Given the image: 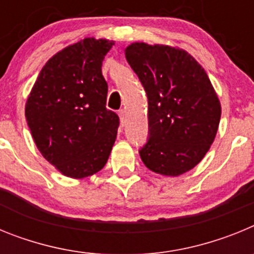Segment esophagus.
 <instances>
[{
  "instance_id": "34e87169",
  "label": "esophagus",
  "mask_w": 254,
  "mask_h": 254,
  "mask_svg": "<svg viewBox=\"0 0 254 254\" xmlns=\"http://www.w3.org/2000/svg\"><path fill=\"white\" fill-rule=\"evenodd\" d=\"M118 114H120V120H121V123H125L126 122V111L125 109H121L120 112H118Z\"/></svg>"
}]
</instances>
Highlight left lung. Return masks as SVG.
<instances>
[{
  "label": "left lung",
  "mask_w": 254,
  "mask_h": 254,
  "mask_svg": "<svg viewBox=\"0 0 254 254\" xmlns=\"http://www.w3.org/2000/svg\"><path fill=\"white\" fill-rule=\"evenodd\" d=\"M125 53L149 98L150 137L141 160L161 176L190 172L210 150L221 117L207 73L178 47L136 42Z\"/></svg>",
  "instance_id": "left-lung-1"
}]
</instances>
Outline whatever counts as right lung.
<instances>
[{
  "label": "right lung",
  "mask_w": 254,
  "mask_h": 254,
  "mask_svg": "<svg viewBox=\"0 0 254 254\" xmlns=\"http://www.w3.org/2000/svg\"><path fill=\"white\" fill-rule=\"evenodd\" d=\"M113 40L84 38L52 56L25 103L31 136L43 158L64 176L90 177L104 168L120 118L105 108L102 73Z\"/></svg>",
  "instance_id": "obj_1"
}]
</instances>
